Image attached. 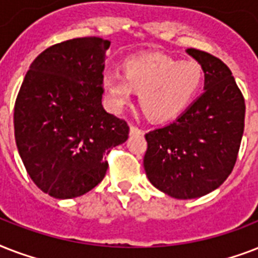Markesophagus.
<instances>
[{
    "label": "esophagus",
    "instance_id": "esophagus-1",
    "mask_svg": "<svg viewBox=\"0 0 258 258\" xmlns=\"http://www.w3.org/2000/svg\"><path fill=\"white\" fill-rule=\"evenodd\" d=\"M143 131L141 128H138L137 125H130V135L131 137H138V135H142Z\"/></svg>",
    "mask_w": 258,
    "mask_h": 258
}]
</instances>
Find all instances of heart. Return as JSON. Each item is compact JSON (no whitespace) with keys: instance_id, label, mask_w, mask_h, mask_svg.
Returning a JSON list of instances; mask_svg holds the SVG:
<instances>
[{"instance_id":"heart-1","label":"heart","mask_w":258,"mask_h":258,"mask_svg":"<svg viewBox=\"0 0 258 258\" xmlns=\"http://www.w3.org/2000/svg\"><path fill=\"white\" fill-rule=\"evenodd\" d=\"M123 67L124 75L107 71L101 78L108 105L119 112L137 91L146 115L158 121L179 116L196 100L204 83V70L198 62L166 54L130 57Z\"/></svg>"}]
</instances>
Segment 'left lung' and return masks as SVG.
Segmentation results:
<instances>
[{
    "instance_id": "left-lung-1",
    "label": "left lung",
    "mask_w": 258,
    "mask_h": 258,
    "mask_svg": "<svg viewBox=\"0 0 258 258\" xmlns=\"http://www.w3.org/2000/svg\"><path fill=\"white\" fill-rule=\"evenodd\" d=\"M204 70V93L170 124L146 134L143 166L153 186L176 200L214 191L230 175L244 134L245 100L220 58L186 49Z\"/></svg>"
}]
</instances>
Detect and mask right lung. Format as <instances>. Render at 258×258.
<instances>
[{
	"label": "right lung",
	"instance_id": "right-lung-1",
	"mask_svg": "<svg viewBox=\"0 0 258 258\" xmlns=\"http://www.w3.org/2000/svg\"><path fill=\"white\" fill-rule=\"evenodd\" d=\"M111 42L74 38L30 64L14 105L18 154L37 187L76 198L104 178L109 150L128 139V125L103 108V71Z\"/></svg>",
	"mask_w": 258,
	"mask_h": 258
}]
</instances>
